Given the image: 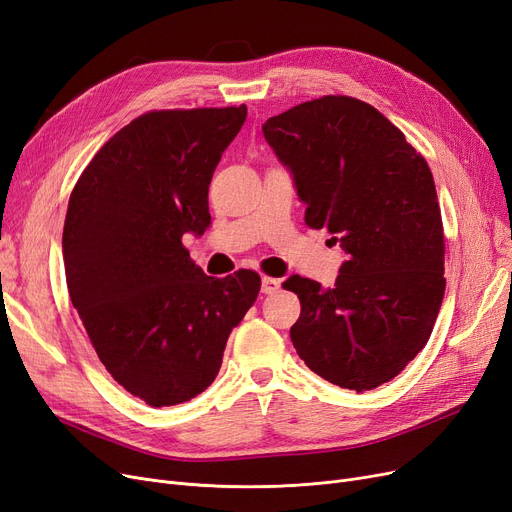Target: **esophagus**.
Here are the masks:
<instances>
[{
	"label": "esophagus",
	"instance_id": "obj_1",
	"mask_svg": "<svg viewBox=\"0 0 512 512\" xmlns=\"http://www.w3.org/2000/svg\"><path fill=\"white\" fill-rule=\"evenodd\" d=\"M278 289H280V280L270 278V276H263V278H261V293L272 295V293H276Z\"/></svg>",
	"mask_w": 512,
	"mask_h": 512
}]
</instances>
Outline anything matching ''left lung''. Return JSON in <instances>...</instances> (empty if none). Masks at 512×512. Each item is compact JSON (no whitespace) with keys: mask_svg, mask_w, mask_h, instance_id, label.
<instances>
[{"mask_svg":"<svg viewBox=\"0 0 512 512\" xmlns=\"http://www.w3.org/2000/svg\"><path fill=\"white\" fill-rule=\"evenodd\" d=\"M263 137L346 261L333 289L291 276L301 314L291 342L316 375L373 390L399 375L432 333L443 293L445 240L434 179L422 154L384 113L342 94L270 118Z\"/></svg>","mask_w":512,"mask_h":512,"instance_id":"obj_1","label":"left lung"}]
</instances>
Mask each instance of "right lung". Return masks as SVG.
<instances>
[{"mask_svg": "<svg viewBox=\"0 0 512 512\" xmlns=\"http://www.w3.org/2000/svg\"><path fill=\"white\" fill-rule=\"evenodd\" d=\"M246 107L149 111L118 130L69 196L63 261L101 363L151 407L194 399L219 373L257 272L206 276L185 234L211 225L208 185Z\"/></svg>", "mask_w": 512, "mask_h": 512, "instance_id": "1", "label": "right lung"}]
</instances>
